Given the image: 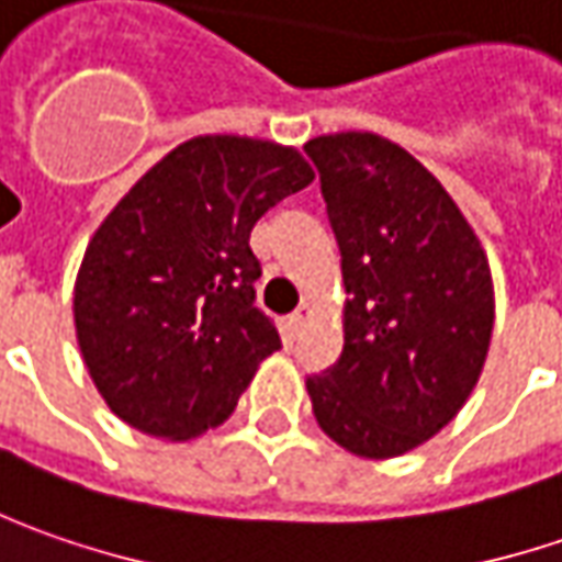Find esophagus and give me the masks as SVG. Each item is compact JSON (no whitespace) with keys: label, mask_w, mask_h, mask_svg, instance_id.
<instances>
[{"label":"esophagus","mask_w":562,"mask_h":562,"mask_svg":"<svg viewBox=\"0 0 562 562\" xmlns=\"http://www.w3.org/2000/svg\"><path fill=\"white\" fill-rule=\"evenodd\" d=\"M307 317H311V307H307V304H301L299 311H295V314H289V319H285V326H289V333H295V336H299L301 326L307 323Z\"/></svg>","instance_id":"esophagus-1"}]
</instances>
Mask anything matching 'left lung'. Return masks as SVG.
<instances>
[{"mask_svg": "<svg viewBox=\"0 0 562 562\" xmlns=\"http://www.w3.org/2000/svg\"><path fill=\"white\" fill-rule=\"evenodd\" d=\"M341 251V358L307 376L319 429L370 460L445 429L479 382L494 326L488 258L454 199L376 133L307 146Z\"/></svg>", "mask_w": 562, "mask_h": 562, "instance_id": "left-lung-1", "label": "left lung"}]
</instances>
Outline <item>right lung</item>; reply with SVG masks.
I'll list each match as a JSON object with an SVG mask.
<instances>
[{
	"label": "right lung",
	"instance_id": "1",
	"mask_svg": "<svg viewBox=\"0 0 562 562\" xmlns=\"http://www.w3.org/2000/svg\"><path fill=\"white\" fill-rule=\"evenodd\" d=\"M314 180L295 148L195 136L108 214L74 285L80 355L105 404L146 436L221 426L258 363L282 348L255 304L251 226Z\"/></svg>",
	"mask_w": 562,
	"mask_h": 562
}]
</instances>
